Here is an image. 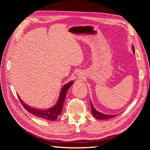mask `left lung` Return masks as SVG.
Instances as JSON below:
<instances>
[{
    "label": "left lung",
    "mask_w": 150,
    "mask_h": 150,
    "mask_svg": "<svg viewBox=\"0 0 150 150\" xmlns=\"http://www.w3.org/2000/svg\"><path fill=\"white\" fill-rule=\"evenodd\" d=\"M132 49H133V52L134 53V47L133 46H132ZM91 112L94 117H96V119L98 120H108L111 118V117H115L117 115H105V114H103V113L98 111L96 110V109L94 108L93 106V104L91 102Z\"/></svg>",
    "instance_id": "left-lung-1"
}]
</instances>
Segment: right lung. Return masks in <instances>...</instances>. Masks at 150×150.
Returning <instances> with one entry per match:
<instances>
[{"label":"right lung","instance_id":"obj_1","mask_svg":"<svg viewBox=\"0 0 150 150\" xmlns=\"http://www.w3.org/2000/svg\"><path fill=\"white\" fill-rule=\"evenodd\" d=\"M73 83V81H70L69 83L64 85V86H63L61 90L59 97L56 104L54 106L49 109L40 110V109H36L33 107H30L27 104H25L24 101H22L19 95H18V98H19L22 106H24V108L27 111L31 113L32 115H33L35 116H37L38 117H40V118L54 121L57 120V117L61 115L67 91L70 88L71 85Z\"/></svg>","mask_w":150,"mask_h":150}]
</instances>
